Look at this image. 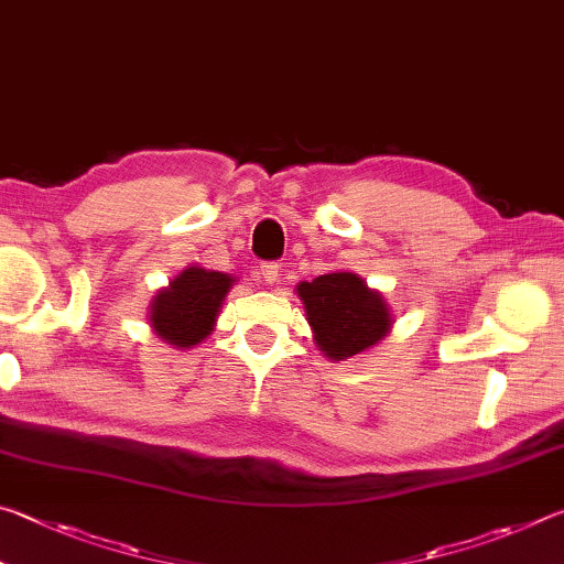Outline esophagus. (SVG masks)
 I'll list each match as a JSON object with an SVG mask.
<instances>
[{"mask_svg": "<svg viewBox=\"0 0 564 564\" xmlns=\"http://www.w3.org/2000/svg\"><path fill=\"white\" fill-rule=\"evenodd\" d=\"M256 273H259L265 283H275L279 281V263H261Z\"/></svg>", "mask_w": 564, "mask_h": 564, "instance_id": "1", "label": "esophagus"}]
</instances>
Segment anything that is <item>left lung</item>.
Wrapping results in <instances>:
<instances>
[{"mask_svg": "<svg viewBox=\"0 0 564 564\" xmlns=\"http://www.w3.org/2000/svg\"><path fill=\"white\" fill-rule=\"evenodd\" d=\"M305 321L318 350L330 360H346L373 348L388 336L393 316L383 295L368 289L356 273L338 271L299 283Z\"/></svg>", "mask_w": 564, "mask_h": 564, "instance_id": "8db88e82", "label": "left lung"}]
</instances>
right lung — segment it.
I'll list each match as a JSON object with an SVG mask.
<instances>
[{
  "label": "right lung",
  "mask_w": 564,
  "mask_h": 564,
  "mask_svg": "<svg viewBox=\"0 0 564 564\" xmlns=\"http://www.w3.org/2000/svg\"><path fill=\"white\" fill-rule=\"evenodd\" d=\"M234 275L188 265L149 305V321L156 336L178 350L194 348L216 326Z\"/></svg>",
  "instance_id": "1"
}]
</instances>
